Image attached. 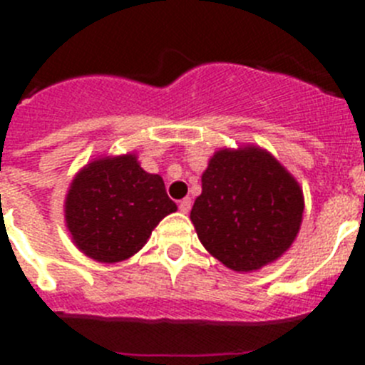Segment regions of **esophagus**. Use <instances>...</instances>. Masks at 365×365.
I'll list each match as a JSON object with an SVG mask.
<instances>
[{
  "mask_svg": "<svg viewBox=\"0 0 365 365\" xmlns=\"http://www.w3.org/2000/svg\"><path fill=\"white\" fill-rule=\"evenodd\" d=\"M190 208H192V199H190V197L182 199V201L179 202V210L182 212V214H188Z\"/></svg>",
  "mask_w": 365,
  "mask_h": 365,
  "instance_id": "34e87169",
  "label": "esophagus"
}]
</instances>
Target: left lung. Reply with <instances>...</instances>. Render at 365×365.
Here are the masks:
<instances>
[{"label": "left lung", "instance_id": "1", "mask_svg": "<svg viewBox=\"0 0 365 365\" xmlns=\"http://www.w3.org/2000/svg\"><path fill=\"white\" fill-rule=\"evenodd\" d=\"M190 212L202 247L234 272H254L291 248L302 227L303 192L270 151L221 148L201 175Z\"/></svg>", "mask_w": 365, "mask_h": 365}]
</instances>
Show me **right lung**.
<instances>
[{"mask_svg":"<svg viewBox=\"0 0 365 365\" xmlns=\"http://www.w3.org/2000/svg\"><path fill=\"white\" fill-rule=\"evenodd\" d=\"M175 210L163 177L143 170L137 153L106 155L87 163L71 180L63 202L71 240L100 263L135 256L153 228Z\"/></svg>","mask_w":365,"mask_h":365,"instance_id":"add662e5","label":"right lung"}]
</instances>
